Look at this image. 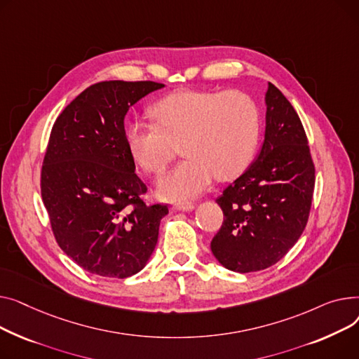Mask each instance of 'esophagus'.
Returning <instances> with one entry per match:
<instances>
[{
    "mask_svg": "<svg viewBox=\"0 0 359 359\" xmlns=\"http://www.w3.org/2000/svg\"><path fill=\"white\" fill-rule=\"evenodd\" d=\"M174 210H177V212H191V210L194 208V203L193 201H180V203H175L172 205Z\"/></svg>",
    "mask_w": 359,
    "mask_h": 359,
    "instance_id": "1",
    "label": "esophagus"
}]
</instances>
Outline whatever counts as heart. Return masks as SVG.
<instances>
[{"mask_svg": "<svg viewBox=\"0 0 359 359\" xmlns=\"http://www.w3.org/2000/svg\"><path fill=\"white\" fill-rule=\"evenodd\" d=\"M156 123L136 120L126 129L135 161L162 175L178 152L185 158L158 191L166 200L194 197L212 184L241 175L255 156L261 114L255 100L242 91L182 90L155 102Z\"/></svg>", "mask_w": 359, "mask_h": 359, "instance_id": "obj_1", "label": "heart"}]
</instances>
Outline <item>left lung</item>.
<instances>
[{
    "label": "left lung",
    "mask_w": 359,
    "mask_h": 359,
    "mask_svg": "<svg viewBox=\"0 0 359 359\" xmlns=\"http://www.w3.org/2000/svg\"><path fill=\"white\" fill-rule=\"evenodd\" d=\"M265 140L258 159L223 189V223L212 239L217 261L235 272L277 264L307 224L314 163L299 114L269 82Z\"/></svg>",
    "instance_id": "8db88e82"
}]
</instances>
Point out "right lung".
<instances>
[{
	"mask_svg": "<svg viewBox=\"0 0 359 359\" xmlns=\"http://www.w3.org/2000/svg\"><path fill=\"white\" fill-rule=\"evenodd\" d=\"M154 81H102L83 90L50 132L40 172L41 200L53 236L81 268L128 278L151 258L166 204L147 205L135 172L124 116Z\"/></svg>",
	"mask_w": 359,
	"mask_h": 359,
	"instance_id": "right-lung-1",
	"label": "right lung"
}]
</instances>
